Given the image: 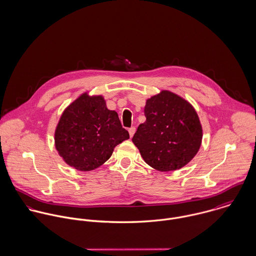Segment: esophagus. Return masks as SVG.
Segmentation results:
<instances>
[{
    "instance_id": "1",
    "label": "esophagus",
    "mask_w": 256,
    "mask_h": 256,
    "mask_svg": "<svg viewBox=\"0 0 256 256\" xmlns=\"http://www.w3.org/2000/svg\"><path fill=\"white\" fill-rule=\"evenodd\" d=\"M129 134H130V137L132 138L133 136H134V134H135V132H136V128L135 127H131V128H129Z\"/></svg>"
}]
</instances>
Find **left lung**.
<instances>
[{
	"label": "left lung",
	"mask_w": 256,
	"mask_h": 256,
	"mask_svg": "<svg viewBox=\"0 0 256 256\" xmlns=\"http://www.w3.org/2000/svg\"><path fill=\"white\" fill-rule=\"evenodd\" d=\"M146 121L139 125L133 143L144 160L160 172L182 168L197 154L202 127L192 106L180 96L162 90L148 98Z\"/></svg>",
	"instance_id": "obj_1"
}]
</instances>
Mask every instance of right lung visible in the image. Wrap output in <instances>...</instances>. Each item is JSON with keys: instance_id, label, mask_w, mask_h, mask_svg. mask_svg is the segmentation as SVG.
Returning <instances> with one entry per match:
<instances>
[{"instance_id": "add662e5", "label": "right lung", "mask_w": 256, "mask_h": 256, "mask_svg": "<svg viewBox=\"0 0 256 256\" xmlns=\"http://www.w3.org/2000/svg\"><path fill=\"white\" fill-rule=\"evenodd\" d=\"M129 139L117 112L106 108L102 96L82 94L62 114L55 132V146L76 170H92L104 164L113 148Z\"/></svg>"}]
</instances>
